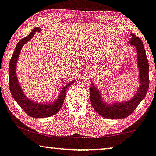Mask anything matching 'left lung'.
<instances>
[{
    "label": "left lung",
    "mask_w": 156,
    "mask_h": 156,
    "mask_svg": "<svg viewBox=\"0 0 156 156\" xmlns=\"http://www.w3.org/2000/svg\"><path fill=\"white\" fill-rule=\"evenodd\" d=\"M132 39L128 44L135 46L137 49V67L139 70L140 86L133 98L122 102L112 101L107 103L104 101L100 90L93 83H90V98L92 106L95 111L104 118L112 119H120L127 117L133 113L142 100L146 96L149 88V64L143 43L139 37L131 34Z\"/></svg>",
    "instance_id": "8db88e82"
}]
</instances>
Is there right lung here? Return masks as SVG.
I'll use <instances>...</instances> for the list:
<instances>
[{"mask_svg": "<svg viewBox=\"0 0 156 156\" xmlns=\"http://www.w3.org/2000/svg\"><path fill=\"white\" fill-rule=\"evenodd\" d=\"M37 31H39V32L41 31V28L36 27V28L33 29L30 34L23 39H21L16 46L15 50L9 62V84L13 98H14L18 104L21 106V109L26 112V114L34 118H44L55 115V114H57L60 111V108L62 107V104H63L65 97H66L67 88L70 86L76 80H73V81L68 83L66 86H64L63 88H62V89L60 90V92L57 99H55L53 102H50V103L34 101L25 95L23 90L21 89L17 78L16 72V63L18 58H19V55L21 53V48L26 43L28 42L32 38L35 32H37Z\"/></svg>", "mask_w": 156, "mask_h": 156, "instance_id": "obj_1", "label": "right lung"}]
</instances>
